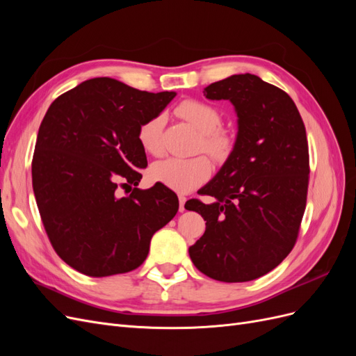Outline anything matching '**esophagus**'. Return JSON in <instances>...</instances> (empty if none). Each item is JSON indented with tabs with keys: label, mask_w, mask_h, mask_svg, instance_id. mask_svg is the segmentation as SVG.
Returning a JSON list of instances; mask_svg holds the SVG:
<instances>
[{
	"label": "esophagus",
	"mask_w": 356,
	"mask_h": 356,
	"mask_svg": "<svg viewBox=\"0 0 356 356\" xmlns=\"http://www.w3.org/2000/svg\"><path fill=\"white\" fill-rule=\"evenodd\" d=\"M178 200H179V212H184V211H186V208H184V204H186V202H187L186 196H182V195H179V196H178Z\"/></svg>",
	"instance_id": "1"
}]
</instances>
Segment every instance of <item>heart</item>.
<instances>
[{
  "label": "heart",
  "mask_w": 356,
  "mask_h": 356,
  "mask_svg": "<svg viewBox=\"0 0 356 356\" xmlns=\"http://www.w3.org/2000/svg\"><path fill=\"white\" fill-rule=\"evenodd\" d=\"M175 111L202 134L200 145L204 152L217 160H224L230 154L233 138L225 129L218 127L221 124V114L215 106L202 101L187 99L182 101ZM163 126V114L149 117L139 126L138 141L148 154L160 156L163 152V145H161ZM211 172L212 165L207 156L187 159L169 157L153 165L152 177L172 190L184 193L203 184L209 178Z\"/></svg>",
  "instance_id": "b5f03b06"
}]
</instances>
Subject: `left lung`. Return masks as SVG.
Wrapping results in <instances>:
<instances>
[{
  "label": "left lung",
  "instance_id": "left-lung-1",
  "mask_svg": "<svg viewBox=\"0 0 356 356\" xmlns=\"http://www.w3.org/2000/svg\"><path fill=\"white\" fill-rule=\"evenodd\" d=\"M203 95L232 102L238 135L217 175L200 190L215 202L188 204L207 221L188 254L215 281H254L281 264L297 239L310 172L305 123L284 90L254 74L215 81Z\"/></svg>",
  "mask_w": 356,
  "mask_h": 356
}]
</instances>
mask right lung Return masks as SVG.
I'll return each mask as SVG.
<instances>
[{
    "label": "right lung",
    "instance_id": "right-lung-1",
    "mask_svg": "<svg viewBox=\"0 0 356 356\" xmlns=\"http://www.w3.org/2000/svg\"><path fill=\"white\" fill-rule=\"evenodd\" d=\"M175 96L98 77L49 106L37 135L32 187L53 248L77 272L104 277L134 270L153 234L175 217L174 191L159 182L136 188L147 168L138 129ZM118 184L136 188L118 198Z\"/></svg>",
    "mask_w": 356,
    "mask_h": 356
}]
</instances>
